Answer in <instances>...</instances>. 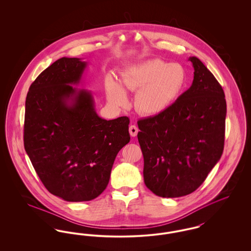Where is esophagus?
Wrapping results in <instances>:
<instances>
[{
	"instance_id": "obj_1",
	"label": "esophagus",
	"mask_w": 251,
	"mask_h": 251,
	"mask_svg": "<svg viewBox=\"0 0 251 251\" xmlns=\"http://www.w3.org/2000/svg\"><path fill=\"white\" fill-rule=\"evenodd\" d=\"M129 131H130L131 136H136V134L138 132V128L135 125H131L129 128Z\"/></svg>"
}]
</instances>
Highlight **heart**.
Segmentation results:
<instances>
[{"instance_id":"obj_1","label":"heart","mask_w":251,"mask_h":251,"mask_svg":"<svg viewBox=\"0 0 251 251\" xmlns=\"http://www.w3.org/2000/svg\"><path fill=\"white\" fill-rule=\"evenodd\" d=\"M121 83L122 85L112 76L106 78L105 92L112 104L119 107L128 105L125 88L137 92L134 107L140 114L154 116L166 111L182 93L187 84V72L178 63L148 60L127 69L121 75Z\"/></svg>"}]
</instances>
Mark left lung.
<instances>
[{
  "label": "left lung",
  "instance_id": "left-lung-1",
  "mask_svg": "<svg viewBox=\"0 0 251 251\" xmlns=\"http://www.w3.org/2000/svg\"><path fill=\"white\" fill-rule=\"evenodd\" d=\"M194 80L166 111L137 121L146 186L162 198L197 190L223 153L227 104L222 86L199 58Z\"/></svg>",
  "mask_w": 251,
  "mask_h": 251
}]
</instances>
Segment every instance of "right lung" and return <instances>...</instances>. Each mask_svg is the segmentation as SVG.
<instances>
[{"mask_svg":"<svg viewBox=\"0 0 251 251\" xmlns=\"http://www.w3.org/2000/svg\"><path fill=\"white\" fill-rule=\"evenodd\" d=\"M86 62L62 57L31 84L25 101L24 148L39 179L67 201H88L107 186L116 156L130 142L128 117L106 120L91 93L77 89Z\"/></svg>","mask_w":251,"mask_h":251,"instance_id":"add662e5","label":"right lung"}]
</instances>
